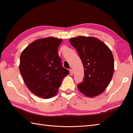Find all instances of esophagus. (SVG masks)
<instances>
[{"instance_id":"esophagus-1","label":"esophagus","mask_w":133,"mask_h":133,"mask_svg":"<svg viewBox=\"0 0 133 133\" xmlns=\"http://www.w3.org/2000/svg\"><path fill=\"white\" fill-rule=\"evenodd\" d=\"M70 74L71 76L73 75V70H72V69H70Z\"/></svg>"}]
</instances>
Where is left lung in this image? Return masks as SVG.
Listing matches in <instances>:
<instances>
[{
  "instance_id": "8db88e82",
  "label": "left lung",
  "mask_w": 133,
  "mask_h": 133,
  "mask_svg": "<svg viewBox=\"0 0 133 133\" xmlns=\"http://www.w3.org/2000/svg\"><path fill=\"white\" fill-rule=\"evenodd\" d=\"M83 62L84 76L77 85L79 91L88 97L102 94L109 84L114 72V58L108 46L91 37L79 36L69 39Z\"/></svg>"
}]
</instances>
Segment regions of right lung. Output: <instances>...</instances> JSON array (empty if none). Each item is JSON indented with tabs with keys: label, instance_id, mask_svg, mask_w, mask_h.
Returning a JSON list of instances; mask_svg holds the SVG:
<instances>
[{
	"label": "right lung",
	"instance_id": "obj_1",
	"mask_svg": "<svg viewBox=\"0 0 133 133\" xmlns=\"http://www.w3.org/2000/svg\"><path fill=\"white\" fill-rule=\"evenodd\" d=\"M62 39L48 37L30 43L21 53L19 70L31 92L48 99L55 96L68 70L62 66L58 54Z\"/></svg>",
	"mask_w": 133,
	"mask_h": 133
}]
</instances>
